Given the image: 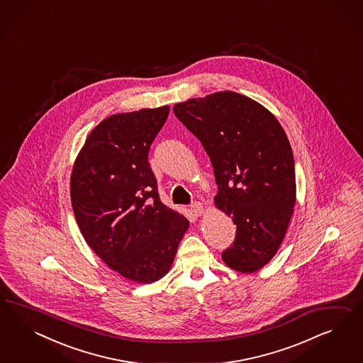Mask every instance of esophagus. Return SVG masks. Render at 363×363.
I'll use <instances>...</instances> for the list:
<instances>
[{
    "instance_id": "esophagus-1",
    "label": "esophagus",
    "mask_w": 363,
    "mask_h": 363,
    "mask_svg": "<svg viewBox=\"0 0 363 363\" xmlns=\"http://www.w3.org/2000/svg\"><path fill=\"white\" fill-rule=\"evenodd\" d=\"M190 210H191V213L194 214V216H201L202 213H203V205L201 203V202H193L191 203V206H190Z\"/></svg>"
}]
</instances>
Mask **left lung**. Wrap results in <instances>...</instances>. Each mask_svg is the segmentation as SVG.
<instances>
[{
  "instance_id": "1",
  "label": "left lung",
  "mask_w": 363,
  "mask_h": 363,
  "mask_svg": "<svg viewBox=\"0 0 363 363\" xmlns=\"http://www.w3.org/2000/svg\"><path fill=\"white\" fill-rule=\"evenodd\" d=\"M173 111L210 157L216 206L237 225L223 262L241 273L279 249L296 205V167L285 130L261 104L235 91L187 99Z\"/></svg>"
}]
</instances>
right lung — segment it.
<instances>
[{
  "instance_id": "add662e5",
  "label": "right lung",
  "mask_w": 363,
  "mask_h": 363,
  "mask_svg": "<svg viewBox=\"0 0 363 363\" xmlns=\"http://www.w3.org/2000/svg\"><path fill=\"white\" fill-rule=\"evenodd\" d=\"M169 106L113 114L91 130L70 178L78 228L122 277L152 284L170 270L189 220L165 206L149 165Z\"/></svg>"
}]
</instances>
